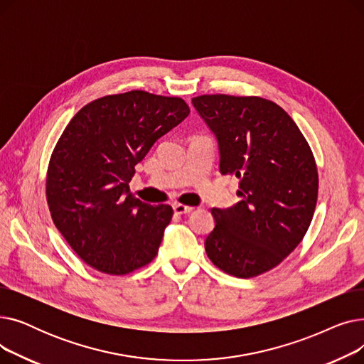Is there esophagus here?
Listing matches in <instances>:
<instances>
[{"instance_id": "34e87169", "label": "esophagus", "mask_w": 364, "mask_h": 364, "mask_svg": "<svg viewBox=\"0 0 364 364\" xmlns=\"http://www.w3.org/2000/svg\"><path fill=\"white\" fill-rule=\"evenodd\" d=\"M174 211L176 214H188L193 211V206H188V205H184V203H176L174 205Z\"/></svg>"}]
</instances>
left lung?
<instances>
[{
  "instance_id": "obj_1",
  "label": "left lung",
  "mask_w": 364,
  "mask_h": 364,
  "mask_svg": "<svg viewBox=\"0 0 364 364\" xmlns=\"http://www.w3.org/2000/svg\"><path fill=\"white\" fill-rule=\"evenodd\" d=\"M193 106L214 131L221 174L239 181V203L213 208L208 258L224 273L250 279L274 269L301 243L318 195L313 150L279 105L257 95L203 94Z\"/></svg>"
}]
</instances>
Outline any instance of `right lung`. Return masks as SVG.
<instances>
[{
    "label": "right lung",
    "instance_id": "right-lung-1",
    "mask_svg": "<svg viewBox=\"0 0 364 364\" xmlns=\"http://www.w3.org/2000/svg\"><path fill=\"white\" fill-rule=\"evenodd\" d=\"M188 112L180 97L132 90L90 102L62 132L47 168V203L57 230L92 269L124 276L156 257L172 208L141 202L128 183Z\"/></svg>",
    "mask_w": 364,
    "mask_h": 364
}]
</instances>
